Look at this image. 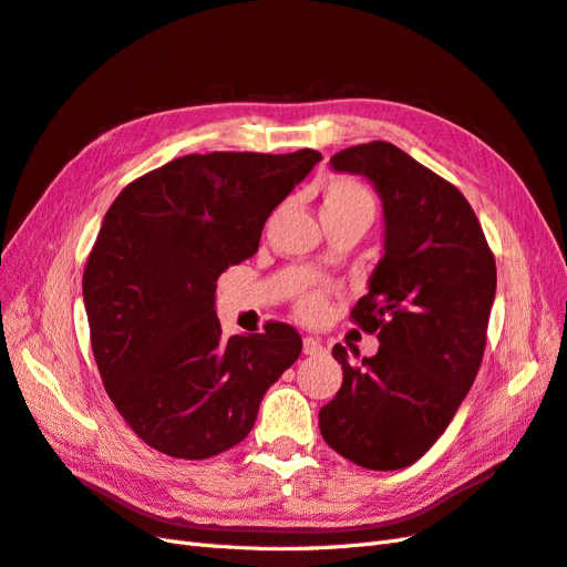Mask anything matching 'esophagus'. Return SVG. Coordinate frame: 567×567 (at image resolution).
Segmentation results:
<instances>
[{"mask_svg":"<svg viewBox=\"0 0 567 567\" xmlns=\"http://www.w3.org/2000/svg\"><path fill=\"white\" fill-rule=\"evenodd\" d=\"M302 350H305V354H323L326 352V348L321 346V340L315 338V336H307L302 340Z\"/></svg>","mask_w":567,"mask_h":567,"instance_id":"esophagus-1","label":"esophagus"}]
</instances>
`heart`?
Here are the masks:
<instances>
[{
    "label": "heart",
    "instance_id": "b5f03b06",
    "mask_svg": "<svg viewBox=\"0 0 567 567\" xmlns=\"http://www.w3.org/2000/svg\"><path fill=\"white\" fill-rule=\"evenodd\" d=\"M367 213L373 215V196L369 188L352 177H331L323 186L321 213ZM331 286L315 284L296 298V310L302 319H319L329 307Z\"/></svg>",
    "mask_w": 567,
    "mask_h": 567
}]
</instances>
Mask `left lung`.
<instances>
[{"label": "left lung", "instance_id": "left-lung-1", "mask_svg": "<svg viewBox=\"0 0 567 567\" xmlns=\"http://www.w3.org/2000/svg\"><path fill=\"white\" fill-rule=\"evenodd\" d=\"M338 173L364 175L381 194L385 252L350 319L379 333V352L336 346L342 385L319 411L331 450L371 471L419 461L447 431L487 346L494 252L454 184L388 142L336 153Z\"/></svg>", "mask_w": 567, "mask_h": 567}]
</instances>
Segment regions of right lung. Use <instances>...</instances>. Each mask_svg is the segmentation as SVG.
<instances>
[{"label": "right lung", "instance_id": "add662e5", "mask_svg": "<svg viewBox=\"0 0 567 567\" xmlns=\"http://www.w3.org/2000/svg\"><path fill=\"white\" fill-rule=\"evenodd\" d=\"M321 153H192L130 182L109 208L82 274L101 381L148 447L210 458L255 425L271 383L296 362L290 323L221 338L215 288L260 246L271 210Z\"/></svg>", "mask_w": 567, "mask_h": 567}]
</instances>
